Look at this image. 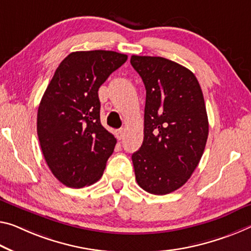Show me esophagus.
<instances>
[{
	"mask_svg": "<svg viewBox=\"0 0 251 251\" xmlns=\"http://www.w3.org/2000/svg\"><path fill=\"white\" fill-rule=\"evenodd\" d=\"M115 134H116V137H117V140H119L121 141L123 137H124V134H125V129H123V128H119V129H116L115 130Z\"/></svg>",
	"mask_w": 251,
	"mask_h": 251,
	"instance_id": "esophagus-1",
	"label": "esophagus"
}]
</instances>
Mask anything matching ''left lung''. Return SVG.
<instances>
[{"instance_id": "1", "label": "left lung", "mask_w": 251, "mask_h": 251, "mask_svg": "<svg viewBox=\"0 0 251 251\" xmlns=\"http://www.w3.org/2000/svg\"><path fill=\"white\" fill-rule=\"evenodd\" d=\"M146 89L144 140L132 155L135 177L146 192L164 196L185 184L208 140L203 94L192 71L162 57L132 55Z\"/></svg>"}]
</instances>
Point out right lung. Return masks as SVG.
Instances as JSON below:
<instances>
[{
    "mask_svg": "<svg viewBox=\"0 0 251 251\" xmlns=\"http://www.w3.org/2000/svg\"><path fill=\"white\" fill-rule=\"evenodd\" d=\"M127 55L115 51H75L63 59L40 101L38 137L53 176L69 188L101 177L116 138L100 123L98 89Z\"/></svg>",
    "mask_w": 251,
    "mask_h": 251,
    "instance_id": "1",
    "label": "right lung"
}]
</instances>
